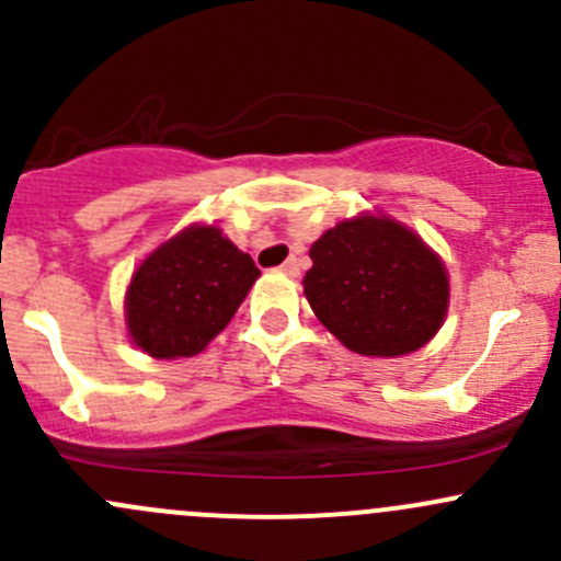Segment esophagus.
I'll list each match as a JSON object with an SVG mask.
<instances>
[{
  "label": "esophagus",
  "mask_w": 561,
  "mask_h": 561,
  "mask_svg": "<svg viewBox=\"0 0 561 561\" xmlns=\"http://www.w3.org/2000/svg\"><path fill=\"white\" fill-rule=\"evenodd\" d=\"M282 271H285L287 276H298V271H301V268H298V260L296 257H287L285 263H282Z\"/></svg>",
  "instance_id": "34e87169"
}]
</instances>
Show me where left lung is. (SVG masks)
I'll list each match as a JSON object with an SVG mask.
<instances>
[{"label":"left lung","instance_id":"8db88e82","mask_svg":"<svg viewBox=\"0 0 561 561\" xmlns=\"http://www.w3.org/2000/svg\"><path fill=\"white\" fill-rule=\"evenodd\" d=\"M304 296L347 350L396 358L421 350L448 312V271L421 236L390 217L360 214L309 249Z\"/></svg>","mask_w":561,"mask_h":561}]
</instances>
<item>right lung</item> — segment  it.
Listing matches in <instances>:
<instances>
[{"label": "right lung", "mask_w": 561, "mask_h": 561, "mask_svg": "<svg viewBox=\"0 0 561 561\" xmlns=\"http://www.w3.org/2000/svg\"><path fill=\"white\" fill-rule=\"evenodd\" d=\"M257 276L252 257L222 230L190 225L157 247L129 279V339L151 358H192L233 320Z\"/></svg>", "instance_id": "obj_1"}]
</instances>
